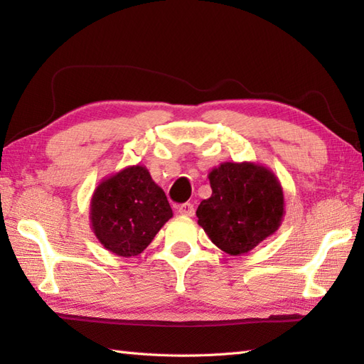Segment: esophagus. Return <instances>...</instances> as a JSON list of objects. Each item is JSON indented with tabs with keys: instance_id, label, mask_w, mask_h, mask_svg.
I'll use <instances>...</instances> for the list:
<instances>
[{
	"instance_id": "1",
	"label": "esophagus",
	"mask_w": 364,
	"mask_h": 364,
	"mask_svg": "<svg viewBox=\"0 0 364 364\" xmlns=\"http://www.w3.org/2000/svg\"><path fill=\"white\" fill-rule=\"evenodd\" d=\"M176 210L181 215H189V218H192V215H194V213H196L194 205H192V203H183V205L178 206Z\"/></svg>"
}]
</instances>
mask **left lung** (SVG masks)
<instances>
[{"label": "left lung", "mask_w": 364, "mask_h": 364, "mask_svg": "<svg viewBox=\"0 0 364 364\" xmlns=\"http://www.w3.org/2000/svg\"><path fill=\"white\" fill-rule=\"evenodd\" d=\"M213 194L197 208L198 225L222 252L241 257L280 228L282 183L258 162H222L208 173Z\"/></svg>", "instance_id": "left-lung-1"}]
</instances>
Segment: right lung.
<instances>
[{"instance_id":"1","label":"right lung","mask_w":364,"mask_h":364,"mask_svg":"<svg viewBox=\"0 0 364 364\" xmlns=\"http://www.w3.org/2000/svg\"><path fill=\"white\" fill-rule=\"evenodd\" d=\"M89 214L100 244L123 258L142 253L173 215L164 191L139 164L103 178L92 194Z\"/></svg>"}]
</instances>
